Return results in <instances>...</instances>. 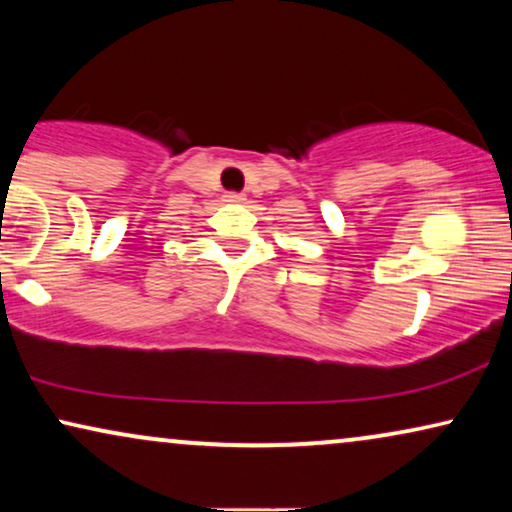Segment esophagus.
I'll return each mask as SVG.
<instances>
[{"mask_svg":"<svg viewBox=\"0 0 512 512\" xmlns=\"http://www.w3.org/2000/svg\"><path fill=\"white\" fill-rule=\"evenodd\" d=\"M244 195L242 193H226V202H242Z\"/></svg>","mask_w":512,"mask_h":512,"instance_id":"obj_1","label":"esophagus"}]
</instances>
